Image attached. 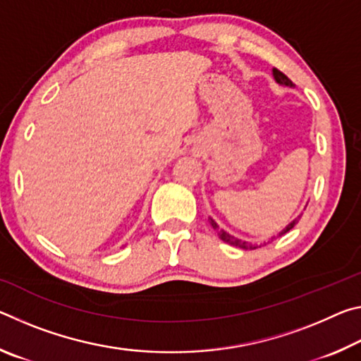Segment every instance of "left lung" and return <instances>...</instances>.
Wrapping results in <instances>:
<instances>
[{
  "label": "left lung",
  "instance_id": "left-lung-1",
  "mask_svg": "<svg viewBox=\"0 0 361 361\" xmlns=\"http://www.w3.org/2000/svg\"><path fill=\"white\" fill-rule=\"evenodd\" d=\"M272 73H274V78H276V81L279 82V84H283V85H290V87H293V84L290 79H288V76H285L282 71L280 70H277V68H274L272 70ZM299 218L301 216H298V218H295L293 219V221L286 226V228L283 229V231H280L279 232V237L280 235H283V234H286V232H288L290 229H293L295 228V226L298 224V221H299ZM210 224H212V228L215 229L216 232H218V235H219V239H221L223 242H226V243H229V245H234V247H239V248H243V250H253V248H258V245H253V243H248V242H245V240H239V239H235L234 235H231V234H228V232H224L221 228H219V226L213 221V219L210 218ZM266 245V243H264Z\"/></svg>",
  "mask_w": 361,
  "mask_h": 361
}]
</instances>
